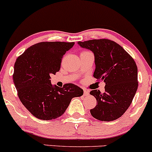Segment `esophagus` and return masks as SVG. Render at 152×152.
<instances>
[{"mask_svg":"<svg viewBox=\"0 0 152 152\" xmlns=\"http://www.w3.org/2000/svg\"><path fill=\"white\" fill-rule=\"evenodd\" d=\"M88 94H89V91H88V90H86V89L83 90V95H84L85 96H88Z\"/></svg>","mask_w":152,"mask_h":152,"instance_id":"1","label":"esophagus"}]
</instances>
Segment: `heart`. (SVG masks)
Here are the masks:
<instances>
[{"label": "heart", "instance_id": "heart-1", "mask_svg": "<svg viewBox=\"0 0 152 152\" xmlns=\"http://www.w3.org/2000/svg\"><path fill=\"white\" fill-rule=\"evenodd\" d=\"M83 52H88V51H83ZM83 52H82V53H83Z\"/></svg>", "mask_w": 152, "mask_h": 152}]
</instances>
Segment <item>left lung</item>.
<instances>
[{"label": "left lung", "mask_w": 152, "mask_h": 152, "mask_svg": "<svg viewBox=\"0 0 152 152\" xmlns=\"http://www.w3.org/2000/svg\"><path fill=\"white\" fill-rule=\"evenodd\" d=\"M82 48L94 52V77L106 83L105 92H90L96 99L91 114L103 121H114L126 112L138 88L137 66L132 56L117 43L109 39L79 41Z\"/></svg>", "instance_id": "obj_1"}]
</instances>
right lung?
<instances>
[{
  "mask_svg": "<svg viewBox=\"0 0 152 152\" xmlns=\"http://www.w3.org/2000/svg\"><path fill=\"white\" fill-rule=\"evenodd\" d=\"M74 42H40L27 48L14 64L13 83L23 106L41 120L57 118L65 112L74 97L83 91L73 83L53 86L50 75L60 70L64 55Z\"/></svg>",
  "mask_w": 152,
  "mask_h": 152,
  "instance_id": "obj_1",
  "label": "right lung"
}]
</instances>
